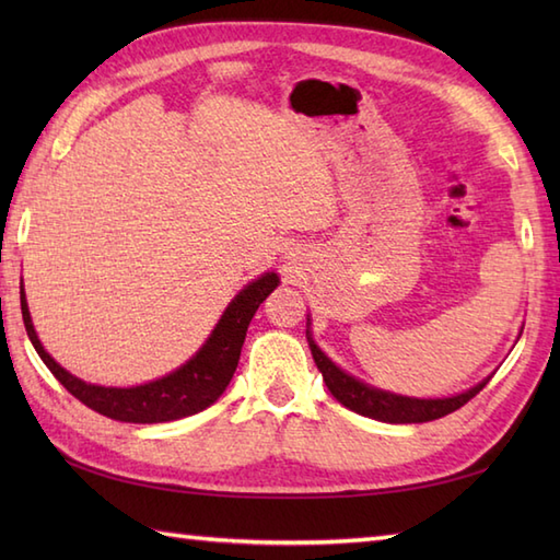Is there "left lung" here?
Masks as SVG:
<instances>
[{"label":"left lung","mask_w":560,"mask_h":560,"mask_svg":"<svg viewBox=\"0 0 560 560\" xmlns=\"http://www.w3.org/2000/svg\"><path fill=\"white\" fill-rule=\"evenodd\" d=\"M307 343H311L313 359L315 365L319 368V373L325 377L327 389L335 395V399L343 407L368 416V419L375 421H385V423H425V421H435L443 419V416L457 411L459 407H464L471 397H477L479 392L489 383L491 375L481 380L479 385L469 387L462 395H452V397H443V399H419V397H404V395H395V392L380 389L363 383V380L349 375L347 371L329 361L325 351L317 347L313 335H311V317H307V329H305Z\"/></svg>","instance_id":"8db88e82"}]
</instances>
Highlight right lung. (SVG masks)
I'll list each match as a JSON object with an SVG mask.
<instances>
[{
    "label": "right lung",
    "instance_id": "right-lung-1",
    "mask_svg": "<svg viewBox=\"0 0 560 560\" xmlns=\"http://www.w3.org/2000/svg\"><path fill=\"white\" fill-rule=\"evenodd\" d=\"M277 287V271H265L255 281H249L229 303V307H225L217 327L211 329L209 339L201 343V349L192 359L185 361L177 371L168 375L135 387L91 385L65 371V368L45 351L38 335H35L26 293H23V283L21 315L33 349L38 351L43 363L50 368V373L67 387V392H71L79 401L86 404L89 409L125 423H165L185 419V416H192L197 411H205L223 395L235 373L237 361H241V349L249 319L257 313L259 303H265L267 295Z\"/></svg>",
    "mask_w": 560,
    "mask_h": 560
}]
</instances>
